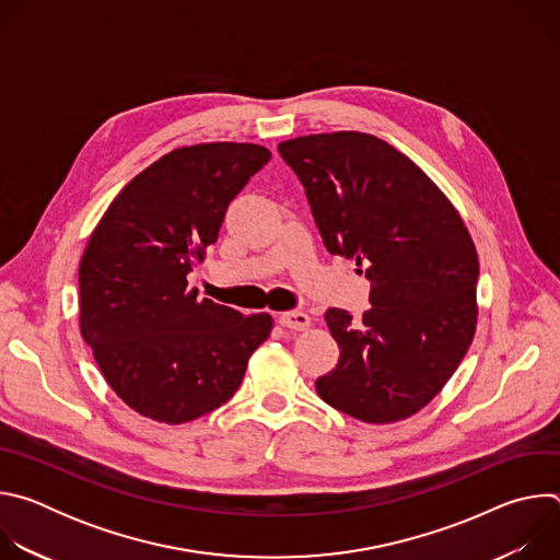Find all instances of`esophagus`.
Returning a JSON list of instances; mask_svg holds the SVG:
<instances>
[{"label":"esophagus","instance_id":"obj_1","mask_svg":"<svg viewBox=\"0 0 560 560\" xmlns=\"http://www.w3.org/2000/svg\"><path fill=\"white\" fill-rule=\"evenodd\" d=\"M279 324L288 330H305L310 326V316L305 312L290 310V312L279 314Z\"/></svg>","mask_w":560,"mask_h":560}]
</instances>
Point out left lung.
<instances>
[{
	"label": "left lung",
	"mask_w": 560,
	"mask_h": 560,
	"mask_svg": "<svg viewBox=\"0 0 560 560\" xmlns=\"http://www.w3.org/2000/svg\"><path fill=\"white\" fill-rule=\"evenodd\" d=\"M330 255L365 264L370 310L330 307L339 363L316 378L328 406L365 423L417 415L450 381L476 330L478 255L432 179L387 141L357 132L279 143Z\"/></svg>",
	"instance_id": "left-lung-1"
}]
</instances>
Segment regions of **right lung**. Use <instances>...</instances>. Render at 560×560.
Returning a JSON list of instances; mask_svg holds the SVG:
<instances>
[{
	"instance_id": "obj_1",
	"label": "right lung",
	"mask_w": 560,
	"mask_h": 560,
	"mask_svg": "<svg viewBox=\"0 0 560 560\" xmlns=\"http://www.w3.org/2000/svg\"><path fill=\"white\" fill-rule=\"evenodd\" d=\"M270 156L257 143L177 148L115 197L89 238L79 328L108 385L141 417L177 425L217 410L270 337V314L199 299L186 279Z\"/></svg>"
}]
</instances>
